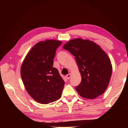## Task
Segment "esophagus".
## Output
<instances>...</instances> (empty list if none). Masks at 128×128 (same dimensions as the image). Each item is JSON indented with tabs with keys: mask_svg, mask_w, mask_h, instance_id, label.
I'll list each match as a JSON object with an SVG mask.
<instances>
[{
	"mask_svg": "<svg viewBox=\"0 0 128 128\" xmlns=\"http://www.w3.org/2000/svg\"><path fill=\"white\" fill-rule=\"evenodd\" d=\"M70 76H71V74H68L66 75V78H68V79H69Z\"/></svg>",
	"mask_w": 128,
	"mask_h": 128,
	"instance_id": "obj_1",
	"label": "esophagus"
}]
</instances>
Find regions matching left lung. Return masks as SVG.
<instances>
[{
    "label": "left lung",
    "mask_w": 128,
    "mask_h": 128,
    "mask_svg": "<svg viewBox=\"0 0 128 128\" xmlns=\"http://www.w3.org/2000/svg\"><path fill=\"white\" fill-rule=\"evenodd\" d=\"M75 56L81 76L78 94L85 98H96L102 94L109 85L112 72L110 60L96 43L89 40L75 38L63 46Z\"/></svg>",
    "instance_id": "8db88e82"
}]
</instances>
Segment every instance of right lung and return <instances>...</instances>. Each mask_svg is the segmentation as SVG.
<instances>
[{
	"label": "right lung",
	"mask_w": 128,
	"mask_h": 128,
	"mask_svg": "<svg viewBox=\"0 0 128 128\" xmlns=\"http://www.w3.org/2000/svg\"><path fill=\"white\" fill-rule=\"evenodd\" d=\"M62 43L54 40L38 42L21 65V78L26 91L41 104H48L61 97L65 82L53 66L56 50Z\"/></svg>",
	"instance_id": "add662e5"
}]
</instances>
